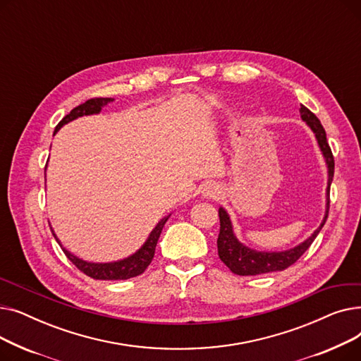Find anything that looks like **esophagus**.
Listing matches in <instances>:
<instances>
[{
  "instance_id": "1",
  "label": "esophagus",
  "mask_w": 361,
  "mask_h": 361,
  "mask_svg": "<svg viewBox=\"0 0 361 361\" xmlns=\"http://www.w3.org/2000/svg\"><path fill=\"white\" fill-rule=\"evenodd\" d=\"M203 196L206 197H218L219 196V187L215 184V183H207L204 187H203Z\"/></svg>"
}]
</instances>
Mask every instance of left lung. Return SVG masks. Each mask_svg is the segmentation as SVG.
I'll use <instances>...</instances> for the list:
<instances>
[{"label":"left lung","instance_id":"left-lung-1","mask_svg":"<svg viewBox=\"0 0 361 361\" xmlns=\"http://www.w3.org/2000/svg\"><path fill=\"white\" fill-rule=\"evenodd\" d=\"M300 114H301V118L307 123V126L313 130V133L316 135L317 143L320 146L322 154H324V157L326 159V165H328V176H329L328 188H326L328 203H326V214H325L324 222L320 224V226L312 234V237H309L305 243L298 244L294 249H290L286 252H256V250L245 247L244 244H241L235 238L228 214L225 212L224 207H219L221 228H219V235H218V241H216L218 243V255H219V259L235 275H241V276L260 275V274H269V272L283 271V269L290 268L291 264H294L302 256V253H305L310 247L312 243L320 233L322 226L325 225V222L328 219L329 190H331V183L334 178V168H335L334 155H332V150L326 140L325 128L322 127L319 118L305 105H301Z\"/></svg>","mask_w":361,"mask_h":361}]
</instances>
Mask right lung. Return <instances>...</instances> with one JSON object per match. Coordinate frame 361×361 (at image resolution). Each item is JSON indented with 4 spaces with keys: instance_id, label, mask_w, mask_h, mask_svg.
<instances>
[{
    "instance_id": "obj_1",
    "label": "right lung",
    "mask_w": 361,
    "mask_h": 361,
    "mask_svg": "<svg viewBox=\"0 0 361 361\" xmlns=\"http://www.w3.org/2000/svg\"><path fill=\"white\" fill-rule=\"evenodd\" d=\"M114 99L112 98H92V99H87L85 104L75 106L70 111V114H67V116L56 124L55 127V131H59L64 124L75 120L78 117H83V116H90V114H98L101 111V108L104 105H106L108 102H112ZM169 215L165 216L164 219H161L158 222V225L155 226V230L150 233L149 238L146 240V243L142 245V249H139V252H136L135 255H131L130 257L127 259H123V260H118V262H112V263H89V262H85L79 257L73 256L70 252H67L63 245L60 244L59 238H56V235L54 234L52 228V234L55 237V240L59 241V244L61 245L63 252L66 253V256L70 259V262L74 264L75 268H78L79 271H82L85 275L93 278V279H104V281H117V279H128V278H133V276H137L140 274L145 272V269L149 267L152 259H154V255H155V247H157V243H158V238L161 235V231L164 228L165 222L168 221Z\"/></svg>"
}]
</instances>
